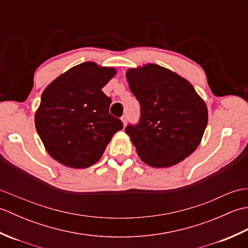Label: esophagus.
Here are the masks:
<instances>
[{
	"label": "esophagus",
	"instance_id": "esophagus-1",
	"mask_svg": "<svg viewBox=\"0 0 248 248\" xmlns=\"http://www.w3.org/2000/svg\"><path fill=\"white\" fill-rule=\"evenodd\" d=\"M121 121H123V124H124V125H125V124H127V116L125 115H124L123 117H121Z\"/></svg>",
	"mask_w": 248,
	"mask_h": 248
}]
</instances>
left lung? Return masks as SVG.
<instances>
[{
    "mask_svg": "<svg viewBox=\"0 0 248 248\" xmlns=\"http://www.w3.org/2000/svg\"><path fill=\"white\" fill-rule=\"evenodd\" d=\"M127 81L140 105L138 124L125 128L140 160L151 167H170L196 150L208 124V108L186 78L147 64L130 68Z\"/></svg>",
    "mask_w": 248,
    "mask_h": 248,
    "instance_id": "obj_1",
    "label": "left lung"
}]
</instances>
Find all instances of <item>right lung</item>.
I'll use <instances>...</instances> for the list:
<instances>
[{
  "label": "right lung",
  "mask_w": 248,
  "mask_h": 248,
  "mask_svg": "<svg viewBox=\"0 0 248 248\" xmlns=\"http://www.w3.org/2000/svg\"><path fill=\"white\" fill-rule=\"evenodd\" d=\"M115 75V68L85 62L46 87L35 125L46 150L61 164L93 165L113 135L124 128L121 120L109 114L112 100L102 92Z\"/></svg>",
  "instance_id": "right-lung-1"
}]
</instances>
